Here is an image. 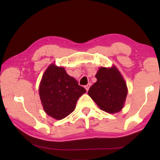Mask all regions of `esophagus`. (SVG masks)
I'll return each instance as SVG.
<instances>
[{"mask_svg":"<svg viewBox=\"0 0 160 160\" xmlns=\"http://www.w3.org/2000/svg\"><path fill=\"white\" fill-rule=\"evenodd\" d=\"M91 85H92V84L90 82V83H88V85L85 86V89H86V90H87V91H88V90H89V89H90Z\"/></svg>","mask_w":160,"mask_h":160,"instance_id":"obj_1","label":"esophagus"}]
</instances>
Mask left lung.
<instances>
[{
  "mask_svg": "<svg viewBox=\"0 0 160 160\" xmlns=\"http://www.w3.org/2000/svg\"><path fill=\"white\" fill-rule=\"evenodd\" d=\"M97 82L90 88L88 94L102 110L114 113L123 107L128 90L126 84L116 67L100 68Z\"/></svg>",
  "mask_w": 160,
  "mask_h": 160,
  "instance_id": "1",
  "label": "left lung"
}]
</instances>
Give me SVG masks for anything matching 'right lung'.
<instances>
[{"instance_id":"add662e5","label":"right lung","mask_w":160,"mask_h":160,"mask_svg":"<svg viewBox=\"0 0 160 160\" xmlns=\"http://www.w3.org/2000/svg\"><path fill=\"white\" fill-rule=\"evenodd\" d=\"M86 92L78 81L66 73L64 68L51 64L39 85V96L45 112L61 120L75 110L79 97Z\"/></svg>"}]
</instances>
